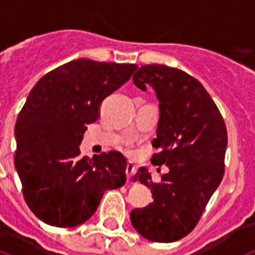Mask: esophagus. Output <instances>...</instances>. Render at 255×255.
Segmentation results:
<instances>
[{"mask_svg": "<svg viewBox=\"0 0 255 255\" xmlns=\"http://www.w3.org/2000/svg\"><path fill=\"white\" fill-rule=\"evenodd\" d=\"M135 171H136V167H135V164L132 163V162H129V163L126 164L125 172H126V176H128V179L130 180L132 176H134Z\"/></svg>", "mask_w": 255, "mask_h": 255, "instance_id": "1", "label": "esophagus"}]
</instances>
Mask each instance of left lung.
I'll return each mask as SVG.
<instances>
[{
  "mask_svg": "<svg viewBox=\"0 0 255 255\" xmlns=\"http://www.w3.org/2000/svg\"><path fill=\"white\" fill-rule=\"evenodd\" d=\"M139 89H154L159 121L153 164L168 172L155 184L148 168L134 180L150 189L153 202L132 209L130 220L143 238L155 243L177 242L197 226L212 194L222 181L227 131L217 106L197 79L166 65H143L132 76Z\"/></svg>",
  "mask_w": 255,
  "mask_h": 255,
  "instance_id": "left-lung-1",
  "label": "left lung"
}]
</instances>
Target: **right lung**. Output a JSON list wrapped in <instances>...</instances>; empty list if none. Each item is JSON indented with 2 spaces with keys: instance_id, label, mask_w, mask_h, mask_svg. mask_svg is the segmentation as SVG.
<instances>
[{
  "instance_id": "right-lung-1",
  "label": "right lung",
  "mask_w": 255,
  "mask_h": 255,
  "mask_svg": "<svg viewBox=\"0 0 255 255\" xmlns=\"http://www.w3.org/2000/svg\"><path fill=\"white\" fill-rule=\"evenodd\" d=\"M136 65L78 58L40 78L15 125V167L30 211L46 224L75 227L97 211L105 191L126 181L120 152L80 155L87 125L100 119L103 100Z\"/></svg>"
}]
</instances>
